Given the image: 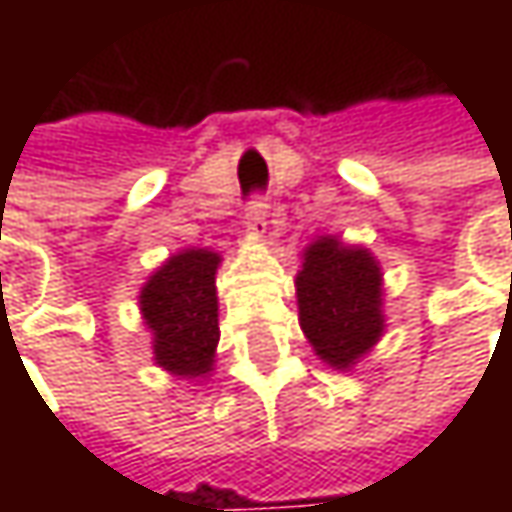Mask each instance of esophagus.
Here are the masks:
<instances>
[{
    "instance_id": "1",
    "label": "esophagus",
    "mask_w": 512,
    "mask_h": 512,
    "mask_svg": "<svg viewBox=\"0 0 512 512\" xmlns=\"http://www.w3.org/2000/svg\"><path fill=\"white\" fill-rule=\"evenodd\" d=\"M246 231H252L255 237H263L266 234V204L255 198L249 204V213H246Z\"/></svg>"
}]
</instances>
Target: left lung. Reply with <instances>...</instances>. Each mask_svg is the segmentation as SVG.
Listing matches in <instances>:
<instances>
[{"label":"left lung","mask_w":512,"mask_h":512,"mask_svg":"<svg viewBox=\"0 0 512 512\" xmlns=\"http://www.w3.org/2000/svg\"><path fill=\"white\" fill-rule=\"evenodd\" d=\"M296 302L308 344L335 370L353 367L382 338V272L367 249L314 240L296 275Z\"/></svg>","instance_id":"1"}]
</instances>
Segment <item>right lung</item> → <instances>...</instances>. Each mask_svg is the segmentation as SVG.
I'll return each mask as SVG.
<instances>
[{
    "label": "right lung",
    "instance_id": "add662e5",
    "mask_svg": "<svg viewBox=\"0 0 512 512\" xmlns=\"http://www.w3.org/2000/svg\"><path fill=\"white\" fill-rule=\"evenodd\" d=\"M222 257L210 249L171 255L139 293L145 326L154 335V361L183 379L213 370L219 344L216 269Z\"/></svg>",
    "mask_w": 512,
    "mask_h": 512
}]
</instances>
